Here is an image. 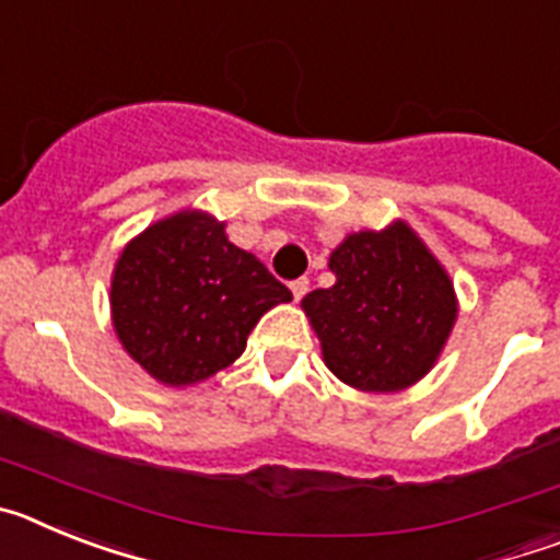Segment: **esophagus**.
<instances>
[{
  "mask_svg": "<svg viewBox=\"0 0 560 560\" xmlns=\"http://www.w3.org/2000/svg\"><path fill=\"white\" fill-rule=\"evenodd\" d=\"M291 294H294V300H303V296L308 294V277H296V280H291Z\"/></svg>",
  "mask_w": 560,
  "mask_h": 560,
  "instance_id": "1",
  "label": "esophagus"
}]
</instances>
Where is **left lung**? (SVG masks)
<instances>
[{
  "mask_svg": "<svg viewBox=\"0 0 560 560\" xmlns=\"http://www.w3.org/2000/svg\"><path fill=\"white\" fill-rule=\"evenodd\" d=\"M330 289L305 316L330 373L364 393H398L434 368L457 319L452 277L404 221L353 232L330 252Z\"/></svg>",
  "mask_w": 560,
  "mask_h": 560,
  "instance_id": "1",
  "label": "left lung"
}]
</instances>
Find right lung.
Wrapping results in <instances>:
<instances>
[{
  "label": "right lung",
  "instance_id": "right-lung-1",
  "mask_svg": "<svg viewBox=\"0 0 560 560\" xmlns=\"http://www.w3.org/2000/svg\"><path fill=\"white\" fill-rule=\"evenodd\" d=\"M289 300L291 291L199 210L148 226L122 249L112 277L117 339L167 387L230 368L257 319Z\"/></svg>",
  "mask_w": 560,
  "mask_h": 560
}]
</instances>
